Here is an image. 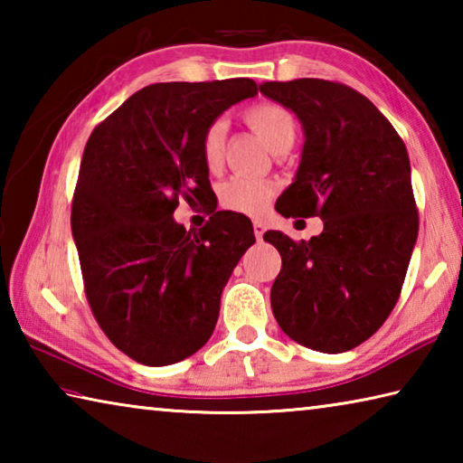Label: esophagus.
Returning <instances> with one entry per match:
<instances>
[{
	"instance_id": "obj_1",
	"label": "esophagus",
	"mask_w": 463,
	"mask_h": 463,
	"mask_svg": "<svg viewBox=\"0 0 463 463\" xmlns=\"http://www.w3.org/2000/svg\"><path fill=\"white\" fill-rule=\"evenodd\" d=\"M253 232H255V239L261 241L263 234H265V224L260 222V221H255V222H253Z\"/></svg>"
}]
</instances>
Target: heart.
Returning a JSON list of instances; mask_svg holds the SVG:
<instances>
[{
    "label": "heart",
    "mask_w": 463,
    "mask_h": 463,
    "mask_svg": "<svg viewBox=\"0 0 463 463\" xmlns=\"http://www.w3.org/2000/svg\"><path fill=\"white\" fill-rule=\"evenodd\" d=\"M250 130L260 137L271 153H279L294 145L296 120L289 109L279 104H257L245 112ZM224 124L214 122L203 132L202 159L208 169H216L222 163L224 153ZM271 185L253 177H231L221 187V202L224 208L247 216H260L269 208Z\"/></svg>",
    "instance_id": "b5f03b06"
}]
</instances>
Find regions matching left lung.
I'll return each mask as SVG.
<instances>
[{
  "label": "left lung",
  "instance_id": "obj_1",
  "mask_svg": "<svg viewBox=\"0 0 463 463\" xmlns=\"http://www.w3.org/2000/svg\"><path fill=\"white\" fill-rule=\"evenodd\" d=\"M260 91L304 130L300 165L276 210L325 222L302 242L263 234L281 255L273 317L304 347L343 354L370 339L401 296L419 234L409 153L380 109L347 85L304 77Z\"/></svg>",
  "mask_w": 463,
  "mask_h": 463
}]
</instances>
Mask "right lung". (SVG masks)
I'll list each match as a JSON object with an SVG mask.
<instances>
[{
    "label": "right lung",
    "instance_id": "add662e5",
    "mask_svg": "<svg viewBox=\"0 0 463 463\" xmlns=\"http://www.w3.org/2000/svg\"><path fill=\"white\" fill-rule=\"evenodd\" d=\"M253 96V80L146 85L85 145L71 208L85 296L108 339L138 364L171 365L206 345L226 281L255 242L249 218L229 210L195 232L174 218L179 198L213 192L203 132Z\"/></svg>",
    "mask_w": 463,
    "mask_h": 463
}]
</instances>
